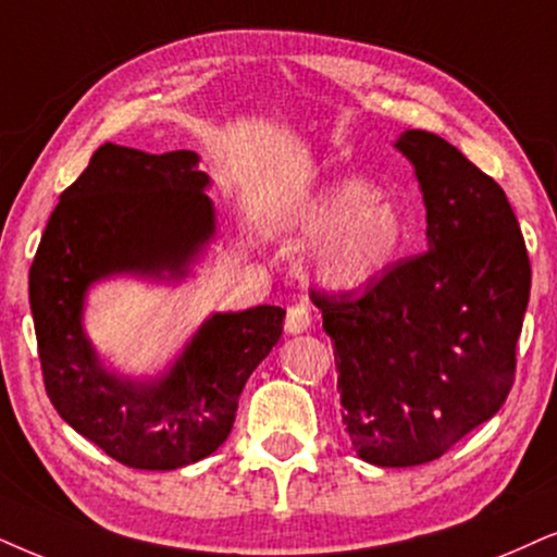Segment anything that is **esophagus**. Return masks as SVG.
I'll list each match as a JSON object with an SVG mask.
<instances>
[{"mask_svg":"<svg viewBox=\"0 0 557 557\" xmlns=\"http://www.w3.org/2000/svg\"><path fill=\"white\" fill-rule=\"evenodd\" d=\"M308 329H311V311H308L306 302H295V306L287 308V319H285L287 334H302V331Z\"/></svg>","mask_w":557,"mask_h":557,"instance_id":"34e87169","label":"esophagus"}]
</instances>
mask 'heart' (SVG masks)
Masks as SVG:
<instances>
[{
	"label": "heart",
	"mask_w": 557,
	"mask_h": 557,
	"mask_svg": "<svg viewBox=\"0 0 557 557\" xmlns=\"http://www.w3.org/2000/svg\"><path fill=\"white\" fill-rule=\"evenodd\" d=\"M280 223L302 236H321L311 257L313 277L334 293L368 290L391 270L406 244L396 200L357 177L331 182L287 208Z\"/></svg>",
	"instance_id": "obj_1"
}]
</instances>
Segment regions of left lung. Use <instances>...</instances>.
I'll use <instances>...</instances> for the list:
<instances>
[{
	"mask_svg": "<svg viewBox=\"0 0 557 557\" xmlns=\"http://www.w3.org/2000/svg\"><path fill=\"white\" fill-rule=\"evenodd\" d=\"M396 149L424 195L429 251L355 300L311 290L334 342L342 426L377 468L432 462L504 406L532 285L504 189L434 133H400Z\"/></svg>",
	"mask_w": 557,
	"mask_h": 557,
	"instance_id": "8db88e82",
	"label": "left lung"
}]
</instances>
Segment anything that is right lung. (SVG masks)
I'll use <instances>...</instances> for the list:
<instances>
[{"label": "right lung", "mask_w": 557, "mask_h": 557, "mask_svg": "<svg viewBox=\"0 0 557 557\" xmlns=\"http://www.w3.org/2000/svg\"><path fill=\"white\" fill-rule=\"evenodd\" d=\"M197 164L195 151L100 146L61 193L30 267L48 398L69 426L138 470H177L213 455L231 434L246 380L283 334L280 306L213 313L149 380L108 370L89 342L91 285L117 274L185 280L215 238L210 177Z\"/></svg>", "instance_id": "obj_1"}]
</instances>
